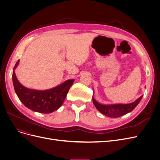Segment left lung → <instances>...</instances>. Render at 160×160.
<instances>
[{
	"instance_id": "obj_1",
	"label": "left lung",
	"mask_w": 160,
	"mask_h": 160,
	"mask_svg": "<svg viewBox=\"0 0 160 160\" xmlns=\"http://www.w3.org/2000/svg\"><path fill=\"white\" fill-rule=\"evenodd\" d=\"M142 98V95L135 102L129 104H126V105L116 104V105H104L97 102L93 97V102L96 108L102 114L110 118H118L131 112L139 103Z\"/></svg>"
}]
</instances>
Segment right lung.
Listing matches in <instances>:
<instances>
[{
	"mask_svg": "<svg viewBox=\"0 0 160 160\" xmlns=\"http://www.w3.org/2000/svg\"><path fill=\"white\" fill-rule=\"evenodd\" d=\"M18 64L19 61L13 68H16ZM12 80L15 92L23 105L32 111L44 114L51 113L62 105L74 82V80H69L53 89L38 91L27 89L21 84L16 78L14 70L13 71Z\"/></svg>",
	"mask_w": 160,
	"mask_h": 160,
	"instance_id": "1",
	"label": "right lung"
}]
</instances>
